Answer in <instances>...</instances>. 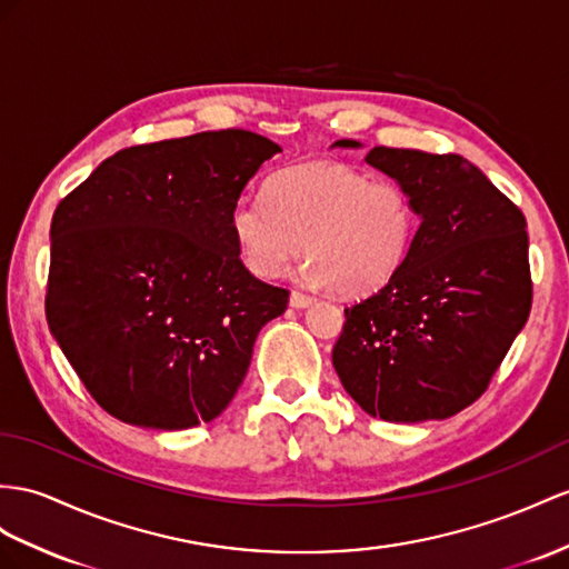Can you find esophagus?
Here are the masks:
<instances>
[{
  "instance_id": "1",
  "label": "esophagus",
  "mask_w": 569,
  "mask_h": 569,
  "mask_svg": "<svg viewBox=\"0 0 569 569\" xmlns=\"http://www.w3.org/2000/svg\"><path fill=\"white\" fill-rule=\"evenodd\" d=\"M312 302V298L310 296H305V293H300V290H293V293H290V308H308V305Z\"/></svg>"
}]
</instances>
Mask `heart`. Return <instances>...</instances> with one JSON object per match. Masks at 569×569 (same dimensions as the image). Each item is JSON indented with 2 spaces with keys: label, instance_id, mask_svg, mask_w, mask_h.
<instances>
[{
  "label": "heart",
  "instance_id": "b5f03b06",
  "mask_svg": "<svg viewBox=\"0 0 569 569\" xmlns=\"http://www.w3.org/2000/svg\"><path fill=\"white\" fill-rule=\"evenodd\" d=\"M242 264L276 279L300 254L312 283L341 296H366L399 271L416 236L413 199L397 180H370L339 160L283 168L264 199L244 197L230 211Z\"/></svg>",
  "mask_w": 569,
  "mask_h": 569
}]
</instances>
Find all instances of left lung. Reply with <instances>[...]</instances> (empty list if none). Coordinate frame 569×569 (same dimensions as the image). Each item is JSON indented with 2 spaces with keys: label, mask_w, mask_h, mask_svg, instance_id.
<instances>
[{
  "label": "left lung",
  "mask_w": 569,
  "mask_h": 569,
  "mask_svg": "<svg viewBox=\"0 0 569 569\" xmlns=\"http://www.w3.org/2000/svg\"><path fill=\"white\" fill-rule=\"evenodd\" d=\"M366 160L409 189L420 226L399 271L343 310L331 362L366 413L442 420L483 395L527 325V218L457 153L375 146Z\"/></svg>",
  "instance_id": "8db88e82"
}]
</instances>
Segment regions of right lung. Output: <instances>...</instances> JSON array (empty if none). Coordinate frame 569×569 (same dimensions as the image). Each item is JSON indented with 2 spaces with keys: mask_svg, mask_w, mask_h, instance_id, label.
I'll return each instance as SVG.
<instances>
[{
  "mask_svg": "<svg viewBox=\"0 0 569 569\" xmlns=\"http://www.w3.org/2000/svg\"><path fill=\"white\" fill-rule=\"evenodd\" d=\"M281 146L247 129L103 160L52 216L46 315L89 395L122 423L184 430L236 397L288 290L244 269L230 211Z\"/></svg>",
  "mask_w": 569,
  "mask_h": 569,
  "instance_id": "right-lung-1",
  "label": "right lung"
}]
</instances>
